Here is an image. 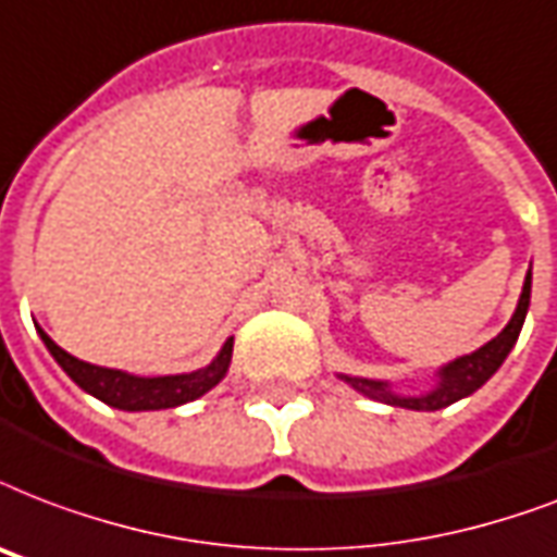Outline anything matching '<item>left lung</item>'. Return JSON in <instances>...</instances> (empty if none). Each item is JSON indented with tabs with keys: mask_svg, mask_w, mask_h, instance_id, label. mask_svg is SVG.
Wrapping results in <instances>:
<instances>
[{
	"mask_svg": "<svg viewBox=\"0 0 557 557\" xmlns=\"http://www.w3.org/2000/svg\"><path fill=\"white\" fill-rule=\"evenodd\" d=\"M529 297H532V271L525 274L523 292H520V300H517V309L511 321L505 324V330L496 338H491L487 345H482L473 354L461 356L456 362L444 364L438 371V385L426 394H418V397H400L388 388V382L382 380H362V376H345L342 380L350 382L356 392L371 397V400L388 403V406H400V409H414V411H438L449 403L461 400V397H470V394L482 388L496 371L499 364L505 362V356L511 354V347L517 345V335L523 330L525 312H529Z\"/></svg>",
	"mask_w": 557,
	"mask_h": 557,
	"instance_id": "8db88e82",
	"label": "left lung"
}]
</instances>
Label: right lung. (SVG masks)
Wrapping results in <instances>:
<instances>
[{
  "instance_id": "add662e5",
  "label": "right lung",
  "mask_w": 557,
  "mask_h": 557,
  "mask_svg": "<svg viewBox=\"0 0 557 557\" xmlns=\"http://www.w3.org/2000/svg\"><path fill=\"white\" fill-rule=\"evenodd\" d=\"M37 333H40L42 345L49 347V354L54 356V362L61 364L75 385L92 394L96 400L108 403V406L122 411L175 409V406H184L189 400H198L201 394H207L224 380L233 356V338H227L219 356L201 371L175 373V376H134V373L81 362V359L66 354L63 347L54 345L42 330H37Z\"/></svg>"
}]
</instances>
